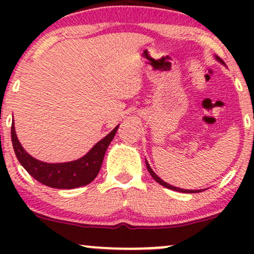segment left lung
<instances>
[{"mask_svg": "<svg viewBox=\"0 0 254 254\" xmlns=\"http://www.w3.org/2000/svg\"><path fill=\"white\" fill-rule=\"evenodd\" d=\"M218 61H220V62H222L223 63V61L221 60L220 57H216ZM147 168H148V171H149V173H150V176L154 178V179L156 180L157 183L160 184V185H162V186H165V188H167V189H171V190H174V191H179V192H185V193H196V192H200L202 190H184V189H179V188H176V186H172V185H170V184H167L166 182H164V180L162 179H160L159 177L156 176L155 173H154L153 172V170H151L150 168V166H149V164H148L147 162Z\"/></svg>", "mask_w": 254, "mask_h": 254, "instance_id": "obj_1", "label": "left lung"}]
</instances>
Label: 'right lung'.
Here are the masks:
<instances>
[{
	"mask_svg": "<svg viewBox=\"0 0 254 254\" xmlns=\"http://www.w3.org/2000/svg\"><path fill=\"white\" fill-rule=\"evenodd\" d=\"M117 129L118 127H116L83 157L62 164H48L32 157L20 144L14 123L11 124V142L19 162L34 179L54 189H76L88 185L98 176L105 153L117 132Z\"/></svg>",
	"mask_w": 254,
	"mask_h": 254,
	"instance_id": "add662e5",
	"label": "right lung"
}]
</instances>
